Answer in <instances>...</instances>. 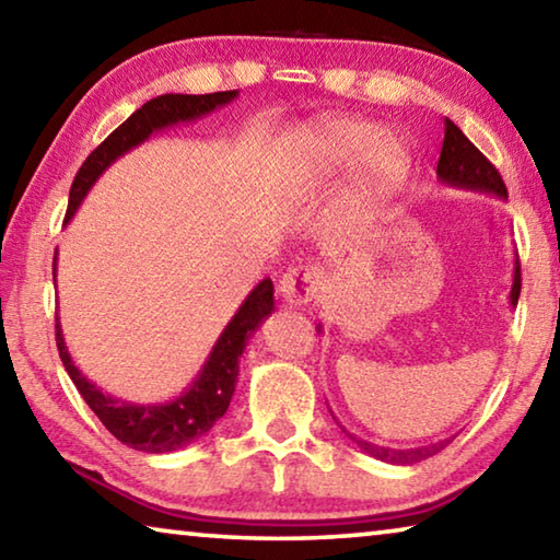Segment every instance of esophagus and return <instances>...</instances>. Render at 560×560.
<instances>
[{
	"instance_id": "esophagus-1",
	"label": "esophagus",
	"mask_w": 560,
	"mask_h": 560,
	"mask_svg": "<svg viewBox=\"0 0 560 560\" xmlns=\"http://www.w3.org/2000/svg\"><path fill=\"white\" fill-rule=\"evenodd\" d=\"M320 271L316 267H293L279 279L277 293L287 306H306L316 296Z\"/></svg>"
}]
</instances>
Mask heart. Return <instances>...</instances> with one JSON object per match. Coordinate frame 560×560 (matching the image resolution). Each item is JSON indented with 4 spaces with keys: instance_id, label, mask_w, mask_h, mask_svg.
I'll return each mask as SVG.
<instances>
[{
    "instance_id": "obj_1",
    "label": "heart",
    "mask_w": 560,
    "mask_h": 560,
    "mask_svg": "<svg viewBox=\"0 0 560 560\" xmlns=\"http://www.w3.org/2000/svg\"><path fill=\"white\" fill-rule=\"evenodd\" d=\"M410 148L395 132L365 118H326L299 132L283 158V189L303 197L353 171L346 189L348 212H371L390 200L410 173Z\"/></svg>"
}]
</instances>
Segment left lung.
Wrapping results in <instances>:
<instances>
[{"label":"left lung","instance_id":"left-lung-1","mask_svg":"<svg viewBox=\"0 0 560 560\" xmlns=\"http://www.w3.org/2000/svg\"><path fill=\"white\" fill-rule=\"evenodd\" d=\"M444 143H442V153H440V163H438V177L442 185L457 187V189H469V192H481V195H491L499 197V200H506V185L501 179L499 170L489 163V160L479 153L477 148L471 145V140L464 136V132L454 126L452 120L444 122ZM518 293H521V269H518V257L514 264V283H511V293H509V303L516 308L518 303ZM318 334H324L320 324L316 326ZM334 415V410H330ZM336 424L340 432L355 444V447L363 450L371 457L387 462V464H400V467H407V464L422 462L438 454L440 450L447 447V444L454 440H442L434 444H422V447H410V450H393V447H381V444H373L368 440L355 438L353 432H348L343 424L338 422V417L334 415Z\"/></svg>","mask_w":560,"mask_h":560}]
</instances>
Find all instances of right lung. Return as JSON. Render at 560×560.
<instances>
[{
	"instance_id": "1",
	"label": "right lung",
	"mask_w": 560,
	"mask_h": 560,
	"mask_svg": "<svg viewBox=\"0 0 560 560\" xmlns=\"http://www.w3.org/2000/svg\"><path fill=\"white\" fill-rule=\"evenodd\" d=\"M240 91H220L205 93V96H187V93H165L148 101L143 108H138L132 116L118 126L103 143L93 150L81 165L69 192V210L66 222L73 220L75 210L86 200L91 187L118 158L130 153L132 148L143 145L145 140L158 130L179 126V122H195L212 110L224 108L232 103ZM54 283H56V259H54ZM273 311V283L271 279L259 281L249 291V296L242 301L230 324L224 326L220 338L207 355L200 373L192 377V383L185 387V393L167 402H128L118 400L108 393H103L98 385H93L79 368L66 348L61 320L56 318V346H59L61 363L66 373L71 375L73 385L98 420L106 424L113 438L120 440L128 447L148 454H167L179 447H187L195 440L205 438L214 428V422L226 412L232 402L236 375H240V358L246 348V340L254 336L264 320Z\"/></svg>"
}]
</instances>
